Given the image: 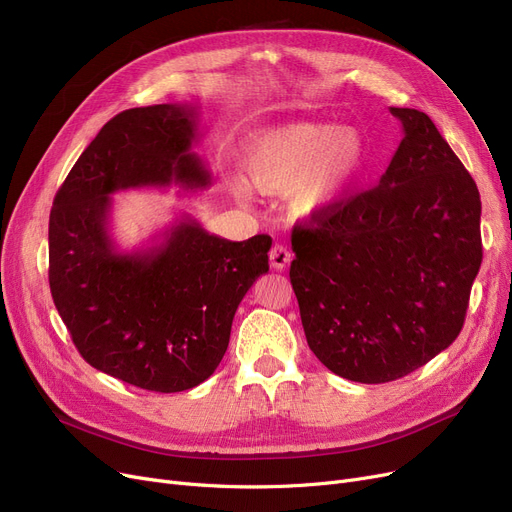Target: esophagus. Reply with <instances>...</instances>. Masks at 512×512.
<instances>
[{
    "instance_id": "1",
    "label": "esophagus",
    "mask_w": 512,
    "mask_h": 512,
    "mask_svg": "<svg viewBox=\"0 0 512 512\" xmlns=\"http://www.w3.org/2000/svg\"><path fill=\"white\" fill-rule=\"evenodd\" d=\"M292 261V253L284 245H274L270 251V263L274 270H286Z\"/></svg>"
}]
</instances>
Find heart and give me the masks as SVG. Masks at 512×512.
<instances>
[{
  "instance_id": "1",
  "label": "heart",
  "mask_w": 512,
  "mask_h": 512,
  "mask_svg": "<svg viewBox=\"0 0 512 512\" xmlns=\"http://www.w3.org/2000/svg\"><path fill=\"white\" fill-rule=\"evenodd\" d=\"M247 180L265 195H286L290 211L317 220L340 207L369 168L367 141L355 126L290 120L257 130L240 151ZM234 193L249 186L234 178Z\"/></svg>"
}]
</instances>
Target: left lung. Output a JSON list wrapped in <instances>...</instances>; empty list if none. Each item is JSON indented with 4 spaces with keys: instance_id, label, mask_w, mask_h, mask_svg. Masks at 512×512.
Here are the masks:
<instances>
[{
    "instance_id": "left-lung-1",
    "label": "left lung",
    "mask_w": 512,
    "mask_h": 512,
    "mask_svg": "<svg viewBox=\"0 0 512 512\" xmlns=\"http://www.w3.org/2000/svg\"><path fill=\"white\" fill-rule=\"evenodd\" d=\"M390 112L405 137L380 184L292 230L307 344L361 384L409 375L456 340L483 257L475 180L427 114Z\"/></svg>"
}]
</instances>
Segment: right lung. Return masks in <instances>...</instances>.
I'll return each instance as SVG.
<instances>
[{
	"instance_id": "1",
	"label": "right lung",
	"mask_w": 512,
	"mask_h": 512,
	"mask_svg": "<svg viewBox=\"0 0 512 512\" xmlns=\"http://www.w3.org/2000/svg\"><path fill=\"white\" fill-rule=\"evenodd\" d=\"M197 137V105L118 114L78 157L49 213V288L74 346L95 369L151 392L191 390L209 378L242 297L270 270V236L232 242L191 215L147 249L116 247L110 195L211 184L193 151Z\"/></svg>"
}]
</instances>
